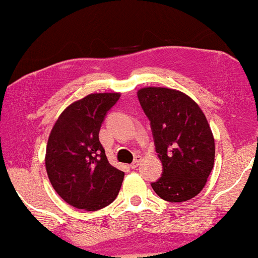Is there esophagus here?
Segmentation results:
<instances>
[{"mask_svg": "<svg viewBox=\"0 0 258 258\" xmlns=\"http://www.w3.org/2000/svg\"><path fill=\"white\" fill-rule=\"evenodd\" d=\"M141 161H142V157H140V155H138V157L135 158V160L133 161V164L130 165V166H132V168H135V167H138L140 164H141Z\"/></svg>", "mask_w": 258, "mask_h": 258, "instance_id": "obj_1", "label": "esophagus"}]
</instances>
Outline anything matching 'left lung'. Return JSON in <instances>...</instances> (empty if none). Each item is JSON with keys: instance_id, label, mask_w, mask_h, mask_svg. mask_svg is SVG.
<instances>
[{"instance_id": "8db88e82", "label": "left lung", "mask_w": 258, "mask_h": 258, "mask_svg": "<svg viewBox=\"0 0 258 258\" xmlns=\"http://www.w3.org/2000/svg\"><path fill=\"white\" fill-rule=\"evenodd\" d=\"M138 98L151 120L155 151L163 176L152 183L168 202H184L199 195L214 167V136L201 107L183 92L145 87Z\"/></svg>"}]
</instances>
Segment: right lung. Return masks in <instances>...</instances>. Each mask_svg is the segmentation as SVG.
<instances>
[{
    "instance_id": "obj_1",
    "label": "right lung",
    "mask_w": 258,
    "mask_h": 258,
    "mask_svg": "<svg viewBox=\"0 0 258 258\" xmlns=\"http://www.w3.org/2000/svg\"><path fill=\"white\" fill-rule=\"evenodd\" d=\"M120 93H92L67 106L53 124L45 167L55 191L78 209L94 212L112 203L124 172L107 160L99 141L101 123Z\"/></svg>"
}]
</instances>
